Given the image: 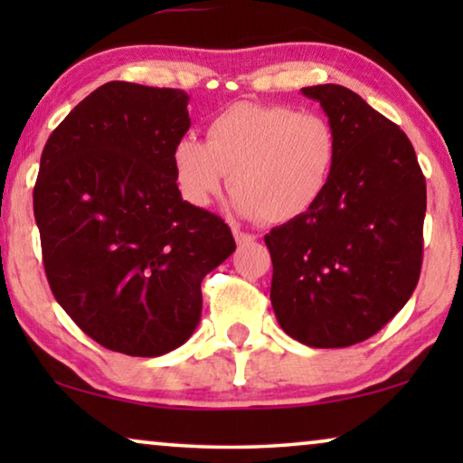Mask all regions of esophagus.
I'll use <instances>...</instances> for the list:
<instances>
[{"instance_id": "obj_1", "label": "esophagus", "mask_w": 463, "mask_h": 463, "mask_svg": "<svg viewBox=\"0 0 463 463\" xmlns=\"http://www.w3.org/2000/svg\"><path fill=\"white\" fill-rule=\"evenodd\" d=\"M233 238H236V242H238L240 246L255 242V236H252V233H246V232H242V230H238V227H233Z\"/></svg>"}]
</instances>
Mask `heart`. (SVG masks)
<instances>
[{"mask_svg":"<svg viewBox=\"0 0 463 463\" xmlns=\"http://www.w3.org/2000/svg\"><path fill=\"white\" fill-rule=\"evenodd\" d=\"M337 157V132L318 113L236 103L206 124L204 143L194 137L176 141L173 170L192 206L211 204L230 175L238 211L280 225L325 198Z\"/></svg>","mask_w":463,"mask_h":463,"instance_id":"heart-1","label":"heart"}]
</instances>
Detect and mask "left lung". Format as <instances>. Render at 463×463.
<instances>
[{
  "instance_id": "obj_1",
  "label": "left lung",
  "mask_w": 463,
  "mask_h": 463,
  "mask_svg": "<svg viewBox=\"0 0 463 463\" xmlns=\"http://www.w3.org/2000/svg\"><path fill=\"white\" fill-rule=\"evenodd\" d=\"M339 141L325 198L268 236L269 299L282 331L309 347H347L388 325L413 295L423 259L426 179L394 122L350 88H301Z\"/></svg>"
}]
</instances>
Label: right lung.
Segmentation results:
<instances>
[{
  "instance_id": "1",
  "label": "right lung",
  "mask_w": 463,
  "mask_h": 463,
  "mask_svg": "<svg viewBox=\"0 0 463 463\" xmlns=\"http://www.w3.org/2000/svg\"><path fill=\"white\" fill-rule=\"evenodd\" d=\"M187 100L175 88L107 81L42 151L33 213L50 288L88 337L128 356L185 344L202 278L236 250L225 221L176 187Z\"/></svg>"
}]
</instances>
